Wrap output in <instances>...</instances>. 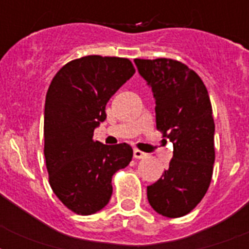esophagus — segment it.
<instances>
[{"label":"esophagus","instance_id":"34e87169","mask_svg":"<svg viewBox=\"0 0 249 249\" xmlns=\"http://www.w3.org/2000/svg\"><path fill=\"white\" fill-rule=\"evenodd\" d=\"M133 156H134L136 159H143V158L147 156V154H144V152H142L141 150H137L136 148V150L133 151Z\"/></svg>","mask_w":249,"mask_h":249}]
</instances>
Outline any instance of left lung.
I'll list each match as a JSON object with an SVG mask.
<instances>
[{
  "label": "left lung",
  "mask_w": 249,
  "mask_h": 249,
  "mask_svg": "<svg viewBox=\"0 0 249 249\" xmlns=\"http://www.w3.org/2000/svg\"><path fill=\"white\" fill-rule=\"evenodd\" d=\"M155 98L156 128L173 143L169 168L147 199L155 212L176 218L190 213L207 193L214 164V121L208 91L199 76L166 58L134 59Z\"/></svg>",
  "instance_id": "obj_1"
}]
</instances>
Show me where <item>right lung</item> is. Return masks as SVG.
Wrapping results in <instances>:
<instances>
[{
	"label": "right lung",
	"mask_w": 249,
	"mask_h": 249,
	"mask_svg": "<svg viewBox=\"0 0 249 249\" xmlns=\"http://www.w3.org/2000/svg\"><path fill=\"white\" fill-rule=\"evenodd\" d=\"M126 58L88 55L67 63L49 86L44 115L45 159L58 199L77 214H93L108 204L112 176L130 163L128 143L93 141L106 120V105L133 75Z\"/></svg>",
	"instance_id": "obj_1"
}]
</instances>
